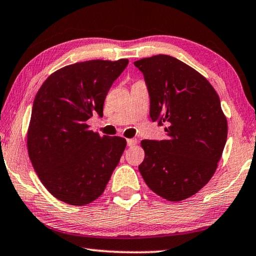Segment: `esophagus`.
<instances>
[{
  "label": "esophagus",
  "mask_w": 256,
  "mask_h": 256,
  "mask_svg": "<svg viewBox=\"0 0 256 256\" xmlns=\"http://www.w3.org/2000/svg\"><path fill=\"white\" fill-rule=\"evenodd\" d=\"M127 144H128V146H134V145H136L137 144V140L136 138H130V140H127Z\"/></svg>",
  "instance_id": "obj_1"
}]
</instances>
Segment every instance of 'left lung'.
I'll use <instances>...</instances> for the list:
<instances>
[{
	"instance_id": "left-lung-1",
	"label": "left lung",
	"mask_w": 256,
	"mask_h": 256,
	"mask_svg": "<svg viewBox=\"0 0 256 256\" xmlns=\"http://www.w3.org/2000/svg\"><path fill=\"white\" fill-rule=\"evenodd\" d=\"M148 90L150 116L165 124L163 140H142L138 166L152 191L168 201L196 194L217 168L227 140V120L217 92L192 67L168 55L134 62Z\"/></svg>"
}]
</instances>
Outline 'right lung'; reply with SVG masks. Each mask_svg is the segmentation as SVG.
<instances>
[{
    "instance_id": "right-lung-1",
    "label": "right lung",
    "mask_w": 256,
    "mask_h": 256,
    "mask_svg": "<svg viewBox=\"0 0 256 256\" xmlns=\"http://www.w3.org/2000/svg\"><path fill=\"white\" fill-rule=\"evenodd\" d=\"M128 60H94L58 70L34 98L28 153L36 173L56 199L84 206L100 196L127 145L124 138L101 137L86 121L103 116L108 92Z\"/></svg>"
}]
</instances>
